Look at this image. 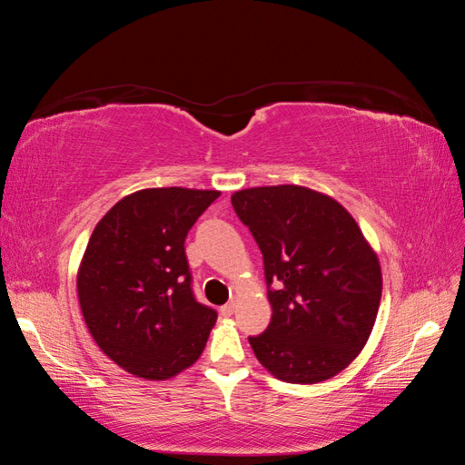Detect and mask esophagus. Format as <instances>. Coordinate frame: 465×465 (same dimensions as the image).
Masks as SVG:
<instances>
[{"mask_svg": "<svg viewBox=\"0 0 465 465\" xmlns=\"http://www.w3.org/2000/svg\"><path fill=\"white\" fill-rule=\"evenodd\" d=\"M234 308H236V306H234V302H229V304L221 306V311H219V312H221L223 316H232V314H234Z\"/></svg>", "mask_w": 465, "mask_h": 465, "instance_id": "34e87169", "label": "esophagus"}]
</instances>
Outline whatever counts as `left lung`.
<instances>
[{"label":"left lung","instance_id":"8db88e82","mask_svg":"<svg viewBox=\"0 0 465 465\" xmlns=\"http://www.w3.org/2000/svg\"><path fill=\"white\" fill-rule=\"evenodd\" d=\"M231 202L262 250L270 287V326L248 337L256 359L291 384L340 374L367 345L382 297V270L357 221L297 184L238 190Z\"/></svg>","mask_w":465,"mask_h":465}]
</instances>
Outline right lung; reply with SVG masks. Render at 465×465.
<instances>
[{
  "mask_svg": "<svg viewBox=\"0 0 465 465\" xmlns=\"http://www.w3.org/2000/svg\"><path fill=\"white\" fill-rule=\"evenodd\" d=\"M217 190L147 188L98 221L77 272L83 318L103 353L145 380L200 359L217 312L193 299L188 231Z\"/></svg>",
  "mask_w": 465,
  "mask_h": 465,
  "instance_id": "right-lung-1",
  "label": "right lung"
}]
</instances>
